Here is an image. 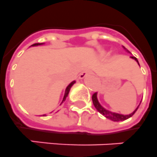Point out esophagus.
<instances>
[{
    "label": "esophagus",
    "instance_id": "34e87169",
    "mask_svg": "<svg viewBox=\"0 0 157 157\" xmlns=\"http://www.w3.org/2000/svg\"><path fill=\"white\" fill-rule=\"evenodd\" d=\"M91 73L90 70H85L83 71L82 72H81V74H80V79H85V77H86L87 76H89V74Z\"/></svg>",
    "mask_w": 157,
    "mask_h": 157
}]
</instances>
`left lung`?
I'll return each mask as SVG.
<instances>
[{"instance_id": "1", "label": "left lung", "mask_w": 157, "mask_h": 157, "mask_svg": "<svg viewBox=\"0 0 157 157\" xmlns=\"http://www.w3.org/2000/svg\"><path fill=\"white\" fill-rule=\"evenodd\" d=\"M123 48H124V49L125 50L126 52H128V53H130V52L127 49V48H124V46H123ZM130 58L133 59L134 60H136V63L138 64V65L140 66V64H139V62H138V60L136 58L135 56H130ZM93 105L95 106V108L97 109V111L101 113V114H102L103 116H105V117H106V118H108V119L111 120V121H117V122H118V121H125V120L128 119V118H130L131 117H132L134 113H135L136 112V110L138 109V108H139L140 105H140H138L137 107H136V109L135 110L132 112V113H130V114L124 115V114L114 113V112H112V111H110V110H108L107 109H105V107H103V106L101 105V103L99 102V100H98V97H97V93H94V94L93 95Z\"/></svg>"}]
</instances>
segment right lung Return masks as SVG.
I'll use <instances>...</instances> for the list:
<instances>
[{
    "label": "right lung",
    "instance_id": "right-lung-1",
    "mask_svg": "<svg viewBox=\"0 0 157 157\" xmlns=\"http://www.w3.org/2000/svg\"><path fill=\"white\" fill-rule=\"evenodd\" d=\"M44 44V43H36V44H33V45H31V46H33V47H34V46H40V45H43V44ZM75 83H76V81H72V82H71L70 84H69V85H68V86L66 87V89H65V91H64V97H63V100H62V101H61V103H60V105H63V104L64 103V101H65V100H66L67 97H68V93H69V91H70L71 88H72V86L73 85H74ZM57 112H58V111H57ZM57 112H56V113H57ZM52 113V112H51V113ZM42 116H43V117H45L46 114H44V115H42Z\"/></svg>",
    "mask_w": 157,
    "mask_h": 157
}]
</instances>
